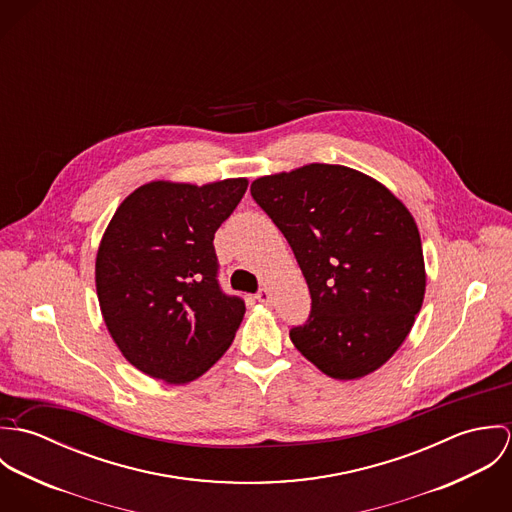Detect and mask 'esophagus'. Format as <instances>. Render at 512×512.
<instances>
[{"instance_id": "1", "label": "esophagus", "mask_w": 512, "mask_h": 512, "mask_svg": "<svg viewBox=\"0 0 512 512\" xmlns=\"http://www.w3.org/2000/svg\"><path fill=\"white\" fill-rule=\"evenodd\" d=\"M256 299L262 301V303H270V292L266 288H262V290H258V293H256Z\"/></svg>"}]
</instances>
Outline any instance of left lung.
Returning a JSON list of instances; mask_svg holds the SVG:
<instances>
[{"mask_svg": "<svg viewBox=\"0 0 512 512\" xmlns=\"http://www.w3.org/2000/svg\"><path fill=\"white\" fill-rule=\"evenodd\" d=\"M250 193L290 242L311 293L307 321L290 329L295 349L337 380L384 365L426 292L408 209L368 175L327 163L260 177Z\"/></svg>", "mask_w": 512, "mask_h": 512, "instance_id": "left-lung-1", "label": "left lung"}]
</instances>
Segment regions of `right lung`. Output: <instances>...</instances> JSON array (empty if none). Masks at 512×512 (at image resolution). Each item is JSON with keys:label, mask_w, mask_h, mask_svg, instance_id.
Wrapping results in <instances>:
<instances>
[{"label": "right lung", "mask_w": 512, "mask_h": 512, "mask_svg": "<svg viewBox=\"0 0 512 512\" xmlns=\"http://www.w3.org/2000/svg\"><path fill=\"white\" fill-rule=\"evenodd\" d=\"M246 187L153 181L110 220L96 256L98 301L122 355L149 376L191 382L230 347L244 299L220 288L213 240Z\"/></svg>", "instance_id": "1"}]
</instances>
